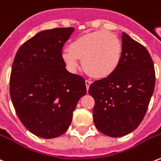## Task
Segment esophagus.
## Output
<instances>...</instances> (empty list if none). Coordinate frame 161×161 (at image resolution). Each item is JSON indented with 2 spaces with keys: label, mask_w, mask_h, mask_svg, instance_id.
<instances>
[{
  "label": "esophagus",
  "mask_w": 161,
  "mask_h": 161,
  "mask_svg": "<svg viewBox=\"0 0 161 161\" xmlns=\"http://www.w3.org/2000/svg\"><path fill=\"white\" fill-rule=\"evenodd\" d=\"M92 82L91 81H89V80H86L85 81V84H86V88H87V89H89V85L91 84Z\"/></svg>",
  "instance_id": "34e87169"
}]
</instances>
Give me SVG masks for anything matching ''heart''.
Returning a JSON list of instances; mask_svg holds the SVG:
<instances>
[{"label": "heart", "mask_w": 161, "mask_h": 161, "mask_svg": "<svg viewBox=\"0 0 161 161\" xmlns=\"http://www.w3.org/2000/svg\"><path fill=\"white\" fill-rule=\"evenodd\" d=\"M122 45L119 37L106 30H98L78 37L61 54L70 72H74L82 60L84 71L95 78H106L118 67Z\"/></svg>", "instance_id": "obj_1"}]
</instances>
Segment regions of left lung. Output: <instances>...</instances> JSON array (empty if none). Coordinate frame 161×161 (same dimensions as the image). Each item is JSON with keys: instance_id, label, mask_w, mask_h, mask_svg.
Here are the masks:
<instances>
[{"instance_id": "1", "label": "left lung", "mask_w": 161, "mask_h": 161, "mask_svg": "<svg viewBox=\"0 0 161 161\" xmlns=\"http://www.w3.org/2000/svg\"><path fill=\"white\" fill-rule=\"evenodd\" d=\"M120 64L107 78L94 81L89 94L94 99V125L104 134L117 138L139 126L154 93L155 72L149 51L122 33Z\"/></svg>"}]
</instances>
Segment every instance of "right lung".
<instances>
[{
    "label": "right lung",
    "mask_w": 161,
    "mask_h": 161,
    "mask_svg": "<svg viewBox=\"0 0 161 161\" xmlns=\"http://www.w3.org/2000/svg\"><path fill=\"white\" fill-rule=\"evenodd\" d=\"M73 28L44 30L23 43L12 63L10 96L18 118L33 134L54 138L69 127L86 94L85 79L66 69L62 48Z\"/></svg>",
    "instance_id": "add662e5"
}]
</instances>
